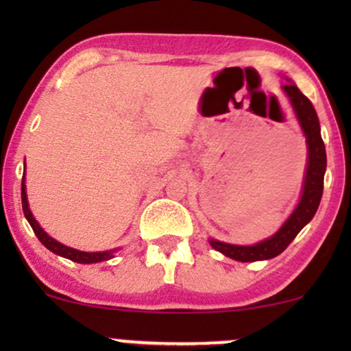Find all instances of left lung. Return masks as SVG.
<instances>
[{"mask_svg":"<svg viewBox=\"0 0 351 351\" xmlns=\"http://www.w3.org/2000/svg\"><path fill=\"white\" fill-rule=\"evenodd\" d=\"M299 119L302 130L307 136L308 147V165L305 173L304 191L299 206L292 213V216L285 221V224L272 237L263 241L256 245H234L211 241V245L216 251L223 252L224 256L231 257L241 263H254V261L272 259L287 249V245L295 239V236L302 231V228L315 216L318 204H320L322 193H324V175L327 168V153L320 135V123L312 102L300 92L295 84H285L282 86Z\"/></svg>","mask_w":351,"mask_h":351,"instance_id":"8db88e82","label":"left lung"}]
</instances>
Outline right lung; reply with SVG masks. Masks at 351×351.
Masks as SVG:
<instances>
[{
	"mask_svg": "<svg viewBox=\"0 0 351 351\" xmlns=\"http://www.w3.org/2000/svg\"><path fill=\"white\" fill-rule=\"evenodd\" d=\"M21 203H23V211H24V216H26L27 223L31 224V228H33L34 234L38 236V239L41 241V243L46 245L47 249H49V251L58 254V256L66 257V259L74 261V263H79V264L102 263V261H108V259H112V257H114V256H112L110 251H107V252H82V251H77V249L67 247V245L60 244L56 239H52L51 236H47L46 232H44V229L38 224V221H36L33 215H31L29 206H27L26 184H24V178L21 181Z\"/></svg>",
	"mask_w": 351,
	"mask_h": 351,
	"instance_id": "right-lung-1",
	"label": "right lung"
}]
</instances>
